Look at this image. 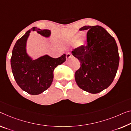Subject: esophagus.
<instances>
[{
    "label": "esophagus",
    "instance_id": "obj_1",
    "mask_svg": "<svg viewBox=\"0 0 131 131\" xmlns=\"http://www.w3.org/2000/svg\"><path fill=\"white\" fill-rule=\"evenodd\" d=\"M71 57H72V55L70 53H67L66 54V59L67 60H68Z\"/></svg>",
    "mask_w": 131,
    "mask_h": 131
}]
</instances>
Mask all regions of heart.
Listing matches in <instances>:
<instances>
[{"instance_id":"obj_1","label":"heart","mask_w":131,"mask_h":131,"mask_svg":"<svg viewBox=\"0 0 131 131\" xmlns=\"http://www.w3.org/2000/svg\"><path fill=\"white\" fill-rule=\"evenodd\" d=\"M79 36L80 35H76L75 36H72L71 38H70V39L68 40L67 41V44L68 45H73L74 43H75V41H76V43H75V46L76 47H81L83 45H84V44H85V39H86V37L85 36H81V37L79 38L78 40V38L79 37Z\"/></svg>"}]
</instances>
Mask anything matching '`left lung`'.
I'll return each instance as SVG.
<instances>
[{
  "label": "left lung",
  "mask_w": 131,
  "mask_h": 131,
  "mask_svg": "<svg viewBox=\"0 0 131 131\" xmlns=\"http://www.w3.org/2000/svg\"><path fill=\"white\" fill-rule=\"evenodd\" d=\"M87 45L72 51L81 67L75 73L76 83L84 91L96 94L113 81L119 63L118 46L114 38L100 26H85Z\"/></svg>",
  "instance_id": "8db88e82"
}]
</instances>
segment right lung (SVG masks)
Returning <instances> with one entry per match:
<instances>
[{"label": "right lung", "mask_w": 131, "mask_h": 131, "mask_svg": "<svg viewBox=\"0 0 131 131\" xmlns=\"http://www.w3.org/2000/svg\"><path fill=\"white\" fill-rule=\"evenodd\" d=\"M31 31H36L46 38L51 36L50 30L33 27L17 40L14 46L10 60L14 78L23 91L31 95L43 92L51 85L53 71L56 67L66 61L65 54L57 59L46 54L34 60L27 52V41Z\"/></svg>", "instance_id": "right-lung-1"}]
</instances>
